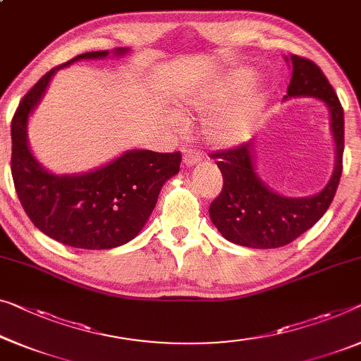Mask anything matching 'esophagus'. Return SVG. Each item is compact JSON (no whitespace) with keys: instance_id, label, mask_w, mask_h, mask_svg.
<instances>
[{"instance_id":"obj_1","label":"esophagus","mask_w":361,"mask_h":361,"mask_svg":"<svg viewBox=\"0 0 361 361\" xmlns=\"http://www.w3.org/2000/svg\"><path fill=\"white\" fill-rule=\"evenodd\" d=\"M201 159H202V154H199L192 149H186L185 154H183V165H185L186 169H190V166L196 165Z\"/></svg>"}]
</instances>
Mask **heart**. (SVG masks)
<instances>
[{
	"label": "heart",
	"instance_id": "1",
	"mask_svg": "<svg viewBox=\"0 0 361 361\" xmlns=\"http://www.w3.org/2000/svg\"><path fill=\"white\" fill-rule=\"evenodd\" d=\"M250 76L236 74L212 87L197 90L183 97V110L199 115H212L214 111L227 105L233 95L240 92L248 84ZM261 115V100L256 95H248L235 104L225 106L224 110L211 118L206 125L207 137L219 147H235L245 142L252 131Z\"/></svg>",
	"mask_w": 361,
	"mask_h": 361
}]
</instances>
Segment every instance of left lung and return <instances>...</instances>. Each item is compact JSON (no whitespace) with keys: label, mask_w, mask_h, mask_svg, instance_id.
Wrapping results in <instances>:
<instances>
[{"label":"left lung","mask_w":361,"mask_h":361,"mask_svg":"<svg viewBox=\"0 0 361 361\" xmlns=\"http://www.w3.org/2000/svg\"><path fill=\"white\" fill-rule=\"evenodd\" d=\"M285 60L292 79L283 100L311 97L324 102L331 115L336 144V165L327 185L319 192L290 197L274 191L256 171L252 142L212 154L224 176V188L214 199L209 215L225 240L256 250L281 248L310 230L329 209L342 175L343 110L334 89L313 61L297 55Z\"/></svg>","instance_id":"left-lung-1"}]
</instances>
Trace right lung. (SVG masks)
Masks as SVG:
<instances>
[{"instance_id": "right-lung-1", "label": "right lung", "mask_w": 361, "mask_h": 361, "mask_svg": "<svg viewBox=\"0 0 361 361\" xmlns=\"http://www.w3.org/2000/svg\"><path fill=\"white\" fill-rule=\"evenodd\" d=\"M129 48L89 51L53 68L20 100L11 123L16 192L32 224L50 238L82 250H110L136 238L157 204L159 192L180 171L181 154L133 149L85 171L58 175L32 154L27 137L29 118L45 95L56 71L80 60H102Z\"/></svg>"}]
</instances>
